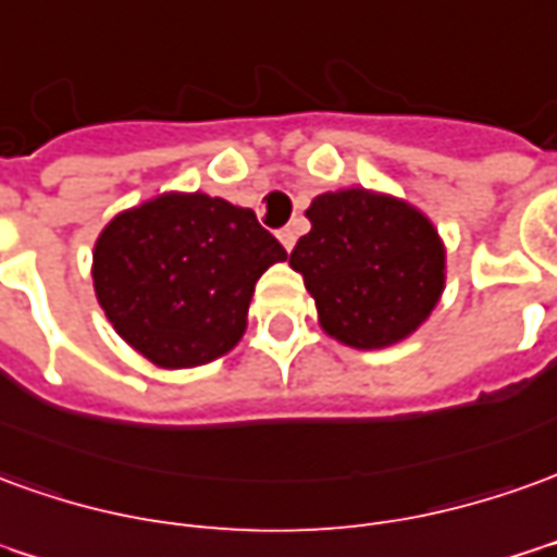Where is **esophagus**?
<instances>
[{"instance_id":"34e87169","label":"esophagus","mask_w":557,"mask_h":557,"mask_svg":"<svg viewBox=\"0 0 557 557\" xmlns=\"http://www.w3.org/2000/svg\"><path fill=\"white\" fill-rule=\"evenodd\" d=\"M277 238L286 250H292V247H295V240H298V228H295V225H286V228H280Z\"/></svg>"}]
</instances>
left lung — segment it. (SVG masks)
Wrapping results in <instances>:
<instances>
[{"label": "left lung", "mask_w": 557, "mask_h": 557, "mask_svg": "<svg viewBox=\"0 0 557 557\" xmlns=\"http://www.w3.org/2000/svg\"><path fill=\"white\" fill-rule=\"evenodd\" d=\"M307 220L289 265L305 277L329 337L383 349L431 317L446 286V247L419 208L352 186L313 198Z\"/></svg>", "instance_id": "1"}]
</instances>
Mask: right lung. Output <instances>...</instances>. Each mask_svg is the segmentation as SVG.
Returning <instances> with one entry per match:
<instances>
[{
	"instance_id": "add662e5",
	"label": "right lung",
	"mask_w": 557,
	"mask_h": 557,
	"mask_svg": "<svg viewBox=\"0 0 557 557\" xmlns=\"http://www.w3.org/2000/svg\"><path fill=\"white\" fill-rule=\"evenodd\" d=\"M283 259L250 208L208 193H162L99 232L92 286L138 356L181 371L238 346L256 280Z\"/></svg>"
}]
</instances>
